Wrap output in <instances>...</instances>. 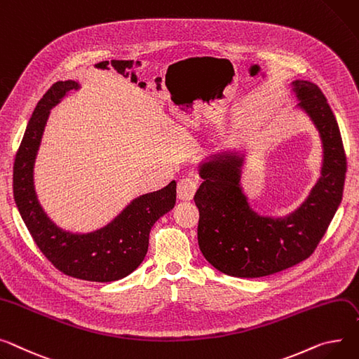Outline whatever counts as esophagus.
Segmentation results:
<instances>
[{
  "instance_id": "34e87169",
  "label": "esophagus",
  "mask_w": 359,
  "mask_h": 359,
  "mask_svg": "<svg viewBox=\"0 0 359 359\" xmlns=\"http://www.w3.org/2000/svg\"><path fill=\"white\" fill-rule=\"evenodd\" d=\"M198 186H199V183L194 177L180 179L177 183V198L183 199V201H190L195 196Z\"/></svg>"
}]
</instances>
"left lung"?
Here are the masks:
<instances>
[{
	"mask_svg": "<svg viewBox=\"0 0 359 359\" xmlns=\"http://www.w3.org/2000/svg\"><path fill=\"white\" fill-rule=\"evenodd\" d=\"M300 107L316 124L325 150L322 177L307 201L285 219L259 217L238 183L236 161L202 167L195 195L199 208L198 243L210 264L233 277H262L283 271L315 252L344 194L346 154L338 123L323 92L310 82L294 83Z\"/></svg>",
	"mask_w": 359,
	"mask_h": 359,
	"instance_id": "1",
	"label": "left lung"
}]
</instances>
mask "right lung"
Wrapping results in <instances>:
<instances>
[{"mask_svg":"<svg viewBox=\"0 0 359 359\" xmlns=\"http://www.w3.org/2000/svg\"><path fill=\"white\" fill-rule=\"evenodd\" d=\"M76 88L74 81L56 82L39 101L15 154L14 199L36 245L59 271L86 281L108 283L124 278L144 259L151 226L176 203V182L140 196L97 232L70 233L47 218L34 194L33 164L50 108Z\"/></svg>","mask_w":359,"mask_h":359,"instance_id":"right-lung-1","label":"right lung"}]
</instances>
